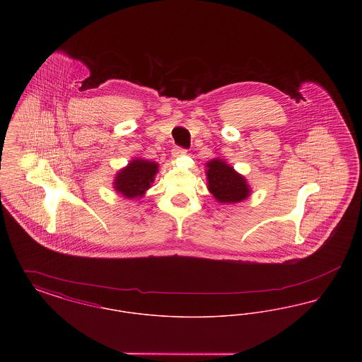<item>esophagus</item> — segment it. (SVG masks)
I'll return each mask as SVG.
<instances>
[{"mask_svg":"<svg viewBox=\"0 0 362 362\" xmlns=\"http://www.w3.org/2000/svg\"><path fill=\"white\" fill-rule=\"evenodd\" d=\"M186 153H187V151L183 149V148H179V146H175L173 149V157H180V156H185Z\"/></svg>","mask_w":362,"mask_h":362,"instance_id":"obj_1","label":"esophagus"}]
</instances>
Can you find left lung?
Returning a JSON list of instances; mask_svg holds the SVG:
<instances>
[{"mask_svg":"<svg viewBox=\"0 0 362 362\" xmlns=\"http://www.w3.org/2000/svg\"><path fill=\"white\" fill-rule=\"evenodd\" d=\"M206 167L207 189L220 204H236L250 195L251 189L244 176L224 160H210Z\"/></svg>","mask_w":362,"mask_h":362,"instance_id":"1","label":"left lung"}]
</instances>
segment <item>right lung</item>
Masks as SVG:
<instances>
[{
    "label": "right lung",
    "mask_w": 362,
    "mask_h": 362,
    "mask_svg": "<svg viewBox=\"0 0 362 362\" xmlns=\"http://www.w3.org/2000/svg\"><path fill=\"white\" fill-rule=\"evenodd\" d=\"M157 171L158 164L155 161L134 158L127 164V167L117 173L114 189L129 199L142 197L146 189H151Z\"/></svg>",
    "instance_id": "add662e5"
}]
</instances>
